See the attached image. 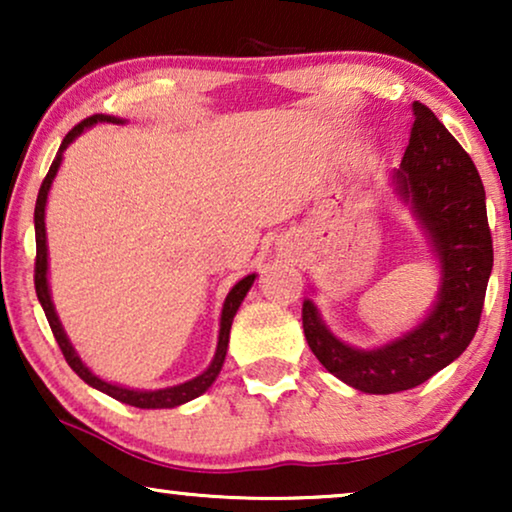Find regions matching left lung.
Here are the masks:
<instances>
[{
	"label": "left lung",
	"mask_w": 512,
	"mask_h": 512,
	"mask_svg": "<svg viewBox=\"0 0 512 512\" xmlns=\"http://www.w3.org/2000/svg\"><path fill=\"white\" fill-rule=\"evenodd\" d=\"M412 116L410 144L389 186L415 216L438 263L431 310L398 338L361 349L326 326L312 298L303 303L305 338L314 356L363 394L412 389L459 359L478 331L494 265L485 188L471 156L422 102H412Z\"/></svg>",
	"instance_id": "8db88e82"
}]
</instances>
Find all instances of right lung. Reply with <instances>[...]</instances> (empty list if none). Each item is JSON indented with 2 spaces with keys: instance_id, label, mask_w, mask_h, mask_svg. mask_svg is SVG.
Wrapping results in <instances>:
<instances>
[{
  "instance_id": "1",
  "label": "right lung",
  "mask_w": 512,
  "mask_h": 512,
  "mask_svg": "<svg viewBox=\"0 0 512 512\" xmlns=\"http://www.w3.org/2000/svg\"><path fill=\"white\" fill-rule=\"evenodd\" d=\"M97 123L123 125L125 121H123V118H118V116L95 114V116L86 118V121H81L79 125H76V128L69 130L67 137L62 139L58 153H55V160H53L51 170H48V174H46L44 184H41V188H39L37 207H34V235H37V263H34V289H37L39 303H41V307H44L48 324H51V331L55 335V340H58L62 354H65L69 368H72L74 373L79 375L81 380L88 384V387L102 391V394L116 398V401H121L125 405H135V408H142V410L177 408V405H184L188 401H193V398H198V396L205 394V391L214 384L216 377H219L221 368H223V361H226V352H228L230 326H233V319H235L237 310H240L244 296H247L249 289H251V284H254L256 272H251V275L240 279V282H237L233 289L228 291V296H226V300H223V307H221L219 342H216L214 359H212V363H209L205 370H202L200 375H195L193 380H186V382H181V384H174V387H163V389H130V387H123V384L107 382V380H102L100 375H95L93 370H90L86 363L81 361V356L76 354V349H74L72 342H69L65 328H62V321L58 317V312H55L53 298H51V286H48L46 202H48V193H51L55 174H58L60 165H62V153L67 151V146L72 144L74 139L79 137L83 130L93 128V125H97Z\"/></svg>"
}]
</instances>
